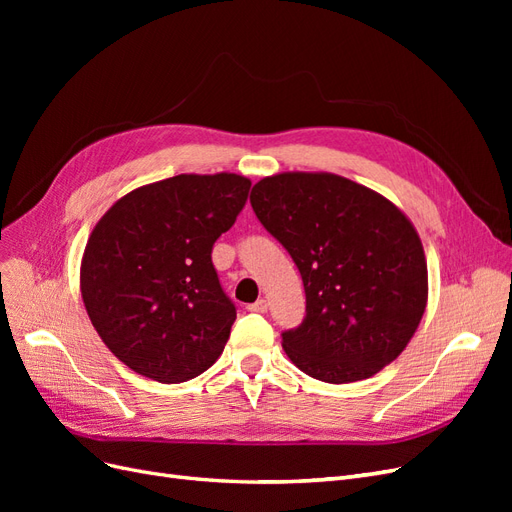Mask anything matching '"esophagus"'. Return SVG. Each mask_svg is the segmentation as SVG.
<instances>
[{"mask_svg": "<svg viewBox=\"0 0 512 512\" xmlns=\"http://www.w3.org/2000/svg\"><path fill=\"white\" fill-rule=\"evenodd\" d=\"M247 312L265 314V312H267V301H265V299H258L256 303H252V305H247Z\"/></svg>", "mask_w": 512, "mask_h": 512, "instance_id": "obj_1", "label": "esophagus"}]
</instances>
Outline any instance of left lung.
<instances>
[{
  "label": "left lung",
  "mask_w": 512,
  "mask_h": 512,
  "mask_svg": "<svg viewBox=\"0 0 512 512\" xmlns=\"http://www.w3.org/2000/svg\"><path fill=\"white\" fill-rule=\"evenodd\" d=\"M299 267L305 318L282 333L303 374L346 384L404 352L427 307L421 237L389 198L333 173H280L250 194Z\"/></svg>",
  "instance_id": "obj_1"
}]
</instances>
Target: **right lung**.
<instances>
[{
	"instance_id": "obj_1",
	"label": "right lung",
	"mask_w": 512,
	"mask_h": 512,
	"mask_svg": "<svg viewBox=\"0 0 512 512\" xmlns=\"http://www.w3.org/2000/svg\"><path fill=\"white\" fill-rule=\"evenodd\" d=\"M250 185L235 173L177 175L121 196L91 230L83 303L102 342L136 374L179 384L218 361L237 309L211 250Z\"/></svg>"
}]
</instances>
